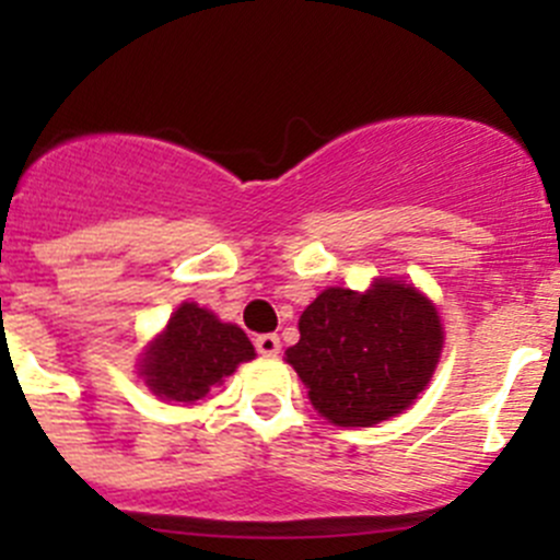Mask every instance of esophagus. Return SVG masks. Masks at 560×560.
<instances>
[{
	"mask_svg": "<svg viewBox=\"0 0 560 560\" xmlns=\"http://www.w3.org/2000/svg\"><path fill=\"white\" fill-rule=\"evenodd\" d=\"M254 347H257V352L262 354V358H276L281 349V341L276 332H265V336L254 338Z\"/></svg>",
	"mask_w": 560,
	"mask_h": 560,
	"instance_id": "obj_1",
	"label": "esophagus"
}]
</instances>
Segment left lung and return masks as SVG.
<instances>
[{"label": "left lung", "mask_w": 560, "mask_h": 560, "mask_svg": "<svg viewBox=\"0 0 560 560\" xmlns=\"http://www.w3.org/2000/svg\"><path fill=\"white\" fill-rule=\"evenodd\" d=\"M298 327L301 341L287 349V363L314 409L343 428H369L409 409L442 358L436 306L393 279H376L365 292L330 287Z\"/></svg>", "instance_id": "obj_1"}]
</instances>
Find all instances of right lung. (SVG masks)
Listing matches in <instances>:
<instances>
[{
	"mask_svg": "<svg viewBox=\"0 0 560 560\" xmlns=\"http://www.w3.org/2000/svg\"><path fill=\"white\" fill-rule=\"evenodd\" d=\"M252 358L254 347L238 325L217 319L197 303H180L165 330L145 347L138 371L162 400L189 406Z\"/></svg>",
	"mask_w": 560,
	"mask_h": 560,
	"instance_id": "right-lung-1",
	"label": "right lung"
}]
</instances>
